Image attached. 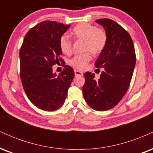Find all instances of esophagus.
<instances>
[{
  "label": "esophagus",
  "mask_w": 153,
  "mask_h": 153,
  "mask_svg": "<svg viewBox=\"0 0 153 153\" xmlns=\"http://www.w3.org/2000/svg\"><path fill=\"white\" fill-rule=\"evenodd\" d=\"M75 76H79V75H82V73L78 71H75Z\"/></svg>",
  "instance_id": "esophagus-1"
}]
</instances>
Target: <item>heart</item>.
<instances>
[{
	"label": "heart",
	"mask_w": 153,
	"mask_h": 153,
	"mask_svg": "<svg viewBox=\"0 0 153 153\" xmlns=\"http://www.w3.org/2000/svg\"><path fill=\"white\" fill-rule=\"evenodd\" d=\"M73 35L76 39L84 40L83 50L88 52L77 54L69 61V64L75 69L82 71L85 69L91 59V53L100 54L106 45L107 35L106 31L101 28L90 24L82 23L73 29ZM59 47L64 54H71L73 50L72 42L68 35L62 36L59 40Z\"/></svg>",
	"instance_id": "heart-1"
}]
</instances>
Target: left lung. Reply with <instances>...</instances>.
<instances>
[{
    "instance_id": "8db88e82",
    "label": "left lung",
    "mask_w": 153,
    "mask_h": 153,
    "mask_svg": "<svg viewBox=\"0 0 153 153\" xmlns=\"http://www.w3.org/2000/svg\"><path fill=\"white\" fill-rule=\"evenodd\" d=\"M107 35L105 48L95 62L97 68H103L100 78L85 73L82 86L84 99L91 108L99 111L111 109L124 97L129 88L136 64V55L130 35L117 22L108 19L96 21Z\"/></svg>"
}]
</instances>
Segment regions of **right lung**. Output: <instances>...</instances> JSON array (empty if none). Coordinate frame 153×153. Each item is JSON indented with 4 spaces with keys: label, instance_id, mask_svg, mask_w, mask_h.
I'll list each match as a JSON object with an SVG mask.
<instances>
[{
    "label": "right lung",
    "instance_id": "right-lung-1",
    "mask_svg": "<svg viewBox=\"0 0 153 153\" xmlns=\"http://www.w3.org/2000/svg\"><path fill=\"white\" fill-rule=\"evenodd\" d=\"M71 25L45 21L27 32L20 49V77L26 96L37 108L47 111L59 109L65 103L74 78V71L65 65L60 74L52 66L64 62L59 40Z\"/></svg>",
    "mask_w": 153,
    "mask_h": 153
}]
</instances>
